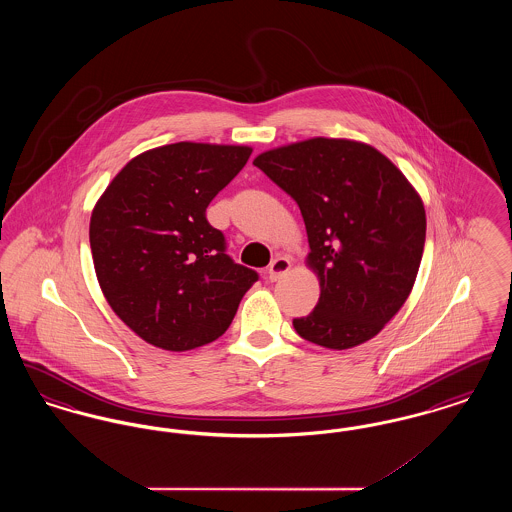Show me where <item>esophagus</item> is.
Segmentation results:
<instances>
[{
    "label": "esophagus",
    "mask_w": 512,
    "mask_h": 512,
    "mask_svg": "<svg viewBox=\"0 0 512 512\" xmlns=\"http://www.w3.org/2000/svg\"><path fill=\"white\" fill-rule=\"evenodd\" d=\"M290 268H292L290 259H286V257H276V259L270 263V267H268V280H270V282L280 280L282 276H286V274L290 272Z\"/></svg>",
    "instance_id": "obj_1"
}]
</instances>
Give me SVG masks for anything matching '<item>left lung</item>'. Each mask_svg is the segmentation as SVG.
Segmentation results:
<instances>
[{
	"label": "left lung",
	"instance_id": "1",
	"mask_svg": "<svg viewBox=\"0 0 512 512\" xmlns=\"http://www.w3.org/2000/svg\"><path fill=\"white\" fill-rule=\"evenodd\" d=\"M253 165L305 220L320 297L295 332L338 351L372 340L407 301L422 261L426 211L413 184L376 147L347 138L274 147Z\"/></svg>",
	"mask_w": 512,
	"mask_h": 512
}]
</instances>
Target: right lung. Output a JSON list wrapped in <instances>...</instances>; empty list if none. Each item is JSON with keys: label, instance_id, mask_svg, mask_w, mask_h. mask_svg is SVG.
I'll return each mask as SVG.
<instances>
[{"label": "right lung", "instance_id": "obj_1", "mask_svg": "<svg viewBox=\"0 0 512 512\" xmlns=\"http://www.w3.org/2000/svg\"><path fill=\"white\" fill-rule=\"evenodd\" d=\"M253 147L178 142L130 159L90 219L99 288L122 322L165 351L220 338L257 272L224 253L205 209Z\"/></svg>", "mask_w": 512, "mask_h": 512}]
</instances>
